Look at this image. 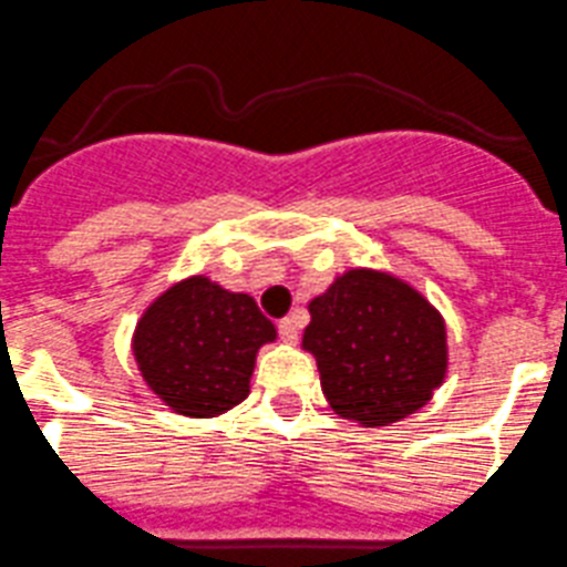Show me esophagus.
<instances>
[{
	"mask_svg": "<svg viewBox=\"0 0 567 567\" xmlns=\"http://www.w3.org/2000/svg\"><path fill=\"white\" fill-rule=\"evenodd\" d=\"M278 333H280V339H284V342H287V344L298 342V337H300L298 317H284V320L278 322Z\"/></svg>",
	"mask_w": 567,
	"mask_h": 567,
	"instance_id": "1",
	"label": "esophagus"
}]
</instances>
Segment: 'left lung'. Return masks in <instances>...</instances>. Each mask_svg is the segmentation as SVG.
Here are the masks:
<instances>
[{"label": "left lung", "mask_w": 567, "mask_h": 567, "mask_svg": "<svg viewBox=\"0 0 567 567\" xmlns=\"http://www.w3.org/2000/svg\"><path fill=\"white\" fill-rule=\"evenodd\" d=\"M303 350L342 420L384 429L420 412L449 375V326L401 275L350 267L309 303Z\"/></svg>", "instance_id": "1"}]
</instances>
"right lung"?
I'll list each match as a JSON object with an SVG mask.
<instances>
[{
	"label": "right lung",
	"mask_w": 567,
	"mask_h": 567,
	"mask_svg": "<svg viewBox=\"0 0 567 567\" xmlns=\"http://www.w3.org/2000/svg\"><path fill=\"white\" fill-rule=\"evenodd\" d=\"M256 300L208 275L166 287L138 317L131 350L147 390L183 417H219L250 395L256 355L275 342Z\"/></svg>",
	"instance_id": "obj_1"
}]
</instances>
